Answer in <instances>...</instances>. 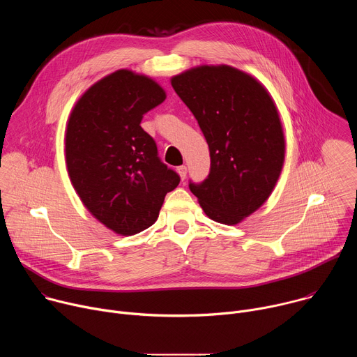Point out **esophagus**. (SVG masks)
<instances>
[{"mask_svg": "<svg viewBox=\"0 0 357 357\" xmlns=\"http://www.w3.org/2000/svg\"><path fill=\"white\" fill-rule=\"evenodd\" d=\"M176 171H178V174H179V176H181V179L183 181V179L186 178V172H188L186 167H185V165H182V167H178V168H176Z\"/></svg>", "mask_w": 357, "mask_h": 357, "instance_id": "34e87169", "label": "esophagus"}]
</instances>
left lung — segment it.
Returning <instances> with one entry per match:
<instances>
[{
    "label": "left lung",
    "mask_w": 357,
    "mask_h": 357,
    "mask_svg": "<svg viewBox=\"0 0 357 357\" xmlns=\"http://www.w3.org/2000/svg\"><path fill=\"white\" fill-rule=\"evenodd\" d=\"M211 151V172L192 193L206 216L234 226L273 193L285 160L278 109L254 76L229 65H200L171 77Z\"/></svg>",
    "instance_id": "1"
}]
</instances>
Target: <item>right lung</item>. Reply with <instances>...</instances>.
<instances>
[{
  "label": "right lung",
  "mask_w": 357,
  "mask_h": 357,
  "mask_svg": "<svg viewBox=\"0 0 357 357\" xmlns=\"http://www.w3.org/2000/svg\"><path fill=\"white\" fill-rule=\"evenodd\" d=\"M167 98L152 77L119 69L91 84L66 124L65 157L84 208L120 236L154 225L179 176L158 158L155 141L139 123Z\"/></svg>",
  "instance_id": "1"
}]
</instances>
